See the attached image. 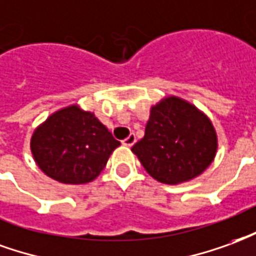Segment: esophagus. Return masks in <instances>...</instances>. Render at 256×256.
<instances>
[{
    "mask_svg": "<svg viewBox=\"0 0 256 256\" xmlns=\"http://www.w3.org/2000/svg\"><path fill=\"white\" fill-rule=\"evenodd\" d=\"M135 142H136L135 134H130V135L126 138V139H124V140H122V144H124V146H126V147H130V146H134V144H135Z\"/></svg>",
    "mask_w": 256,
    "mask_h": 256,
    "instance_id": "34e87169",
    "label": "esophagus"
}]
</instances>
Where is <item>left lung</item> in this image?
<instances>
[{"label": "left lung", "instance_id": "obj_1", "mask_svg": "<svg viewBox=\"0 0 256 256\" xmlns=\"http://www.w3.org/2000/svg\"><path fill=\"white\" fill-rule=\"evenodd\" d=\"M217 148L212 120L191 102L169 95L151 106L144 136L132 152L156 182L177 186L200 176Z\"/></svg>", "mask_w": 256, "mask_h": 256}]
</instances>
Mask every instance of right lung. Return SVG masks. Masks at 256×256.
Listing matches in <instances>:
<instances>
[{"instance_id":"add662e5","label":"right lung","mask_w":256,"mask_h":256,"mask_svg":"<svg viewBox=\"0 0 256 256\" xmlns=\"http://www.w3.org/2000/svg\"><path fill=\"white\" fill-rule=\"evenodd\" d=\"M120 146L94 113L78 104L65 106L39 124L30 142L34 161L62 184H86L100 176Z\"/></svg>"}]
</instances>
